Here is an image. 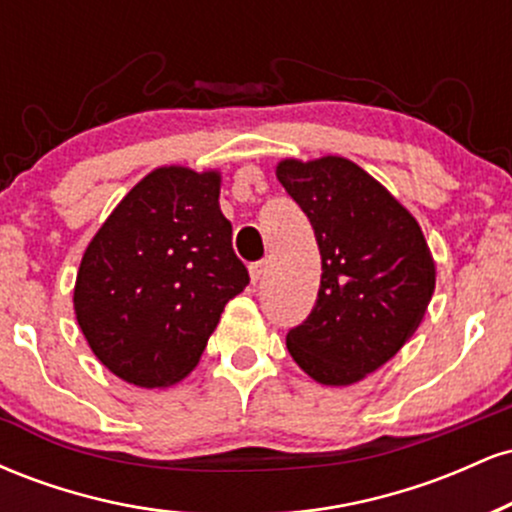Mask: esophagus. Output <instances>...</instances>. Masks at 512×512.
I'll return each mask as SVG.
<instances>
[{
	"label": "esophagus",
	"instance_id": "1",
	"mask_svg": "<svg viewBox=\"0 0 512 512\" xmlns=\"http://www.w3.org/2000/svg\"><path fill=\"white\" fill-rule=\"evenodd\" d=\"M264 274H267V264H264V262H252V264H250V279H252V284H257V281H262Z\"/></svg>",
	"mask_w": 512,
	"mask_h": 512
}]
</instances>
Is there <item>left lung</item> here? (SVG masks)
I'll list each match as a JSON object with an SVG mask.
<instances>
[{
    "label": "left lung",
    "mask_w": 512,
    "mask_h": 512,
    "mask_svg": "<svg viewBox=\"0 0 512 512\" xmlns=\"http://www.w3.org/2000/svg\"><path fill=\"white\" fill-rule=\"evenodd\" d=\"M276 178L310 219L322 257L315 308L286 334L289 354L317 383H358L424 320L436 289L431 250L414 216L349 158H286Z\"/></svg>",
    "instance_id": "8db88e82"
}]
</instances>
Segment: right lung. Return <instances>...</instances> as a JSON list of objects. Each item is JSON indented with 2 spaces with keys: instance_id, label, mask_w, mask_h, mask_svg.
<instances>
[{
  "instance_id": "1",
  "label": "right lung",
  "mask_w": 512,
  "mask_h": 512,
  "mask_svg": "<svg viewBox=\"0 0 512 512\" xmlns=\"http://www.w3.org/2000/svg\"><path fill=\"white\" fill-rule=\"evenodd\" d=\"M221 175L151 170L84 252L74 313L110 373L168 387L202 358L226 303L250 284L219 207Z\"/></svg>"
}]
</instances>
